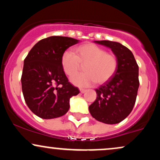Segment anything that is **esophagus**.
Listing matches in <instances>:
<instances>
[{
	"label": "esophagus",
	"instance_id": "1",
	"mask_svg": "<svg viewBox=\"0 0 160 160\" xmlns=\"http://www.w3.org/2000/svg\"><path fill=\"white\" fill-rule=\"evenodd\" d=\"M80 92H81V93H84L86 91V89H82V88H80Z\"/></svg>",
	"mask_w": 160,
	"mask_h": 160
}]
</instances>
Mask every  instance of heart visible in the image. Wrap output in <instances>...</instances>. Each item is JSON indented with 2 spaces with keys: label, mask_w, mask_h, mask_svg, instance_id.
I'll return each instance as SVG.
<instances>
[{
  "label": "heart",
  "mask_w": 160,
  "mask_h": 160,
  "mask_svg": "<svg viewBox=\"0 0 160 160\" xmlns=\"http://www.w3.org/2000/svg\"><path fill=\"white\" fill-rule=\"evenodd\" d=\"M62 67L68 76H73L85 65L86 72L72 77L71 81L78 86L95 83L103 84L111 79L118 66L115 55L106 52L102 47L88 43L74 49V55L69 51L62 54Z\"/></svg>",
  "instance_id": "1"
}]
</instances>
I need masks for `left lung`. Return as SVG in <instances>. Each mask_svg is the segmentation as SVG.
I'll return each mask as SVG.
<instances>
[{"label": "left lung", "mask_w": 160, "mask_h": 160, "mask_svg": "<svg viewBox=\"0 0 160 160\" xmlns=\"http://www.w3.org/2000/svg\"><path fill=\"white\" fill-rule=\"evenodd\" d=\"M111 49L118 61L113 76L95 89L97 98L89 110L95 120L106 124L119 123L129 115L139 87L138 65L132 52L118 42L95 41Z\"/></svg>", "instance_id": "8db88e82"}]
</instances>
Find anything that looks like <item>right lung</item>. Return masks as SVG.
<instances>
[{
    "label": "right lung",
    "mask_w": 160,
    "mask_h": 160,
    "mask_svg": "<svg viewBox=\"0 0 160 160\" xmlns=\"http://www.w3.org/2000/svg\"><path fill=\"white\" fill-rule=\"evenodd\" d=\"M78 40L52 36L36 43L24 60L22 89L28 107L42 119L62 117L68 111L70 98L80 93L68 82L61 58Z\"/></svg>",
    "instance_id": "1"
}]
</instances>
